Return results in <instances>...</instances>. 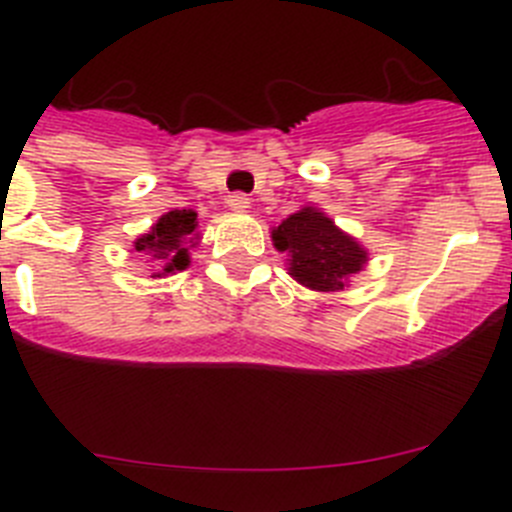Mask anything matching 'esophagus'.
I'll return each instance as SVG.
<instances>
[{"instance_id":"obj_1","label":"esophagus","mask_w":512,"mask_h":512,"mask_svg":"<svg viewBox=\"0 0 512 512\" xmlns=\"http://www.w3.org/2000/svg\"><path fill=\"white\" fill-rule=\"evenodd\" d=\"M228 207L233 212H246L251 207V200H248L246 194H230L228 197Z\"/></svg>"}]
</instances>
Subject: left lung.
I'll return each mask as SVG.
<instances>
[{"label":"left lung","instance_id":"obj_1","mask_svg":"<svg viewBox=\"0 0 512 512\" xmlns=\"http://www.w3.org/2000/svg\"><path fill=\"white\" fill-rule=\"evenodd\" d=\"M274 248L289 256V274L318 292H338L369 261L356 238L318 207H302L271 230Z\"/></svg>","mask_w":512,"mask_h":512}]
</instances>
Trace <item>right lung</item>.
Here are the masks:
<instances>
[{
  "label": "right lung",
  "instance_id": "1",
  "mask_svg": "<svg viewBox=\"0 0 512 512\" xmlns=\"http://www.w3.org/2000/svg\"><path fill=\"white\" fill-rule=\"evenodd\" d=\"M197 243V212L171 210L153 223L148 233L135 241V251L153 256L161 264V271L153 277L176 274L189 266V248Z\"/></svg>",
  "mask_w": 512,
  "mask_h": 512
}]
</instances>
